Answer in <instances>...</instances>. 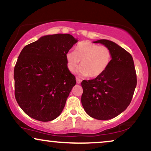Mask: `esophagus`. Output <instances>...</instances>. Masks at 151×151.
Segmentation results:
<instances>
[{
    "instance_id": "1",
    "label": "esophagus",
    "mask_w": 151,
    "mask_h": 151,
    "mask_svg": "<svg viewBox=\"0 0 151 151\" xmlns=\"http://www.w3.org/2000/svg\"><path fill=\"white\" fill-rule=\"evenodd\" d=\"M76 80H77V83H78V84H79V83H81V80L80 79H79V78H78V77L76 78Z\"/></svg>"
}]
</instances>
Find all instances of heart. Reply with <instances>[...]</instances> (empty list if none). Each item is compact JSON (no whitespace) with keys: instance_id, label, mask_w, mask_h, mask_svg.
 I'll return each instance as SVG.
<instances>
[{"instance_id":"heart-1","label":"heart","mask_w":151,"mask_h":151,"mask_svg":"<svg viewBox=\"0 0 151 151\" xmlns=\"http://www.w3.org/2000/svg\"><path fill=\"white\" fill-rule=\"evenodd\" d=\"M67 68L74 72L78 65V74L98 77L106 71L112 59V53L106 46H100L89 41H82L74 47V51H68L65 54Z\"/></svg>"}]
</instances>
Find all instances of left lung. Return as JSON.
<instances>
[{"label": "left lung", "mask_w": 151, "mask_h": 151, "mask_svg": "<svg viewBox=\"0 0 151 151\" xmlns=\"http://www.w3.org/2000/svg\"><path fill=\"white\" fill-rule=\"evenodd\" d=\"M110 49L112 59L104 73L91 80H83L81 104L87 114L98 120L111 119L130 104L137 86L134 60L129 52L114 42L100 40Z\"/></svg>", "instance_id": "1"}]
</instances>
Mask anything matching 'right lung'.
<instances>
[{
  "label": "right lung",
  "mask_w": 151,
  "mask_h": 151,
  "mask_svg": "<svg viewBox=\"0 0 151 151\" xmlns=\"http://www.w3.org/2000/svg\"><path fill=\"white\" fill-rule=\"evenodd\" d=\"M77 42L70 34L46 35L21 51L14 70V95L30 117L48 122L61 114L76 84L65 54Z\"/></svg>",
  "instance_id": "add662e5"
}]
</instances>
